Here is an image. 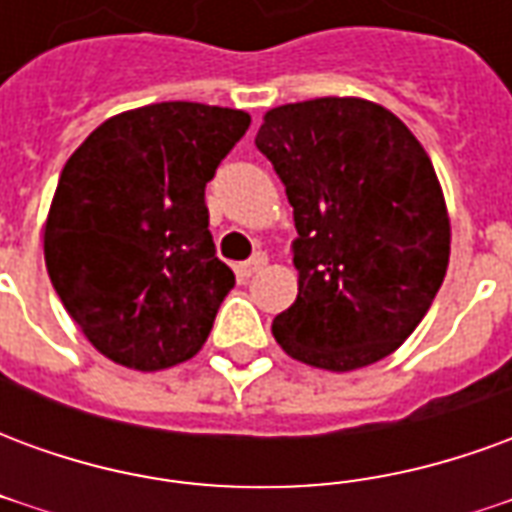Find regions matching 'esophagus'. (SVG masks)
<instances>
[{"mask_svg": "<svg viewBox=\"0 0 512 512\" xmlns=\"http://www.w3.org/2000/svg\"><path fill=\"white\" fill-rule=\"evenodd\" d=\"M266 263H268V257L263 255V252H257L255 257H252V260H246V263H238V277H255L257 271H263V268H266Z\"/></svg>", "mask_w": 512, "mask_h": 512, "instance_id": "obj_1", "label": "esophagus"}]
</instances>
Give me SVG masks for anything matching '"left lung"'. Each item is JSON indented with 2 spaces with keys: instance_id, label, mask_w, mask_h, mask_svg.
Returning <instances> with one entry per match:
<instances>
[{
  "instance_id": "obj_1",
  "label": "left lung",
  "mask_w": 512,
  "mask_h": 512,
  "mask_svg": "<svg viewBox=\"0 0 512 512\" xmlns=\"http://www.w3.org/2000/svg\"><path fill=\"white\" fill-rule=\"evenodd\" d=\"M255 145L299 233V296L274 318V340L329 373L376 365L417 329L450 266L430 156L400 117L351 95L268 109Z\"/></svg>"
}]
</instances>
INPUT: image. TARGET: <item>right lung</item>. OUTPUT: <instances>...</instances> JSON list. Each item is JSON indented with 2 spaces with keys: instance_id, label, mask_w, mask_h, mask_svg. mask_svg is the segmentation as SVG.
Listing matches in <instances>:
<instances>
[{
  "instance_id": "1",
  "label": "right lung",
  "mask_w": 512,
  "mask_h": 512,
  "mask_svg": "<svg viewBox=\"0 0 512 512\" xmlns=\"http://www.w3.org/2000/svg\"><path fill=\"white\" fill-rule=\"evenodd\" d=\"M252 117L164 101L109 117L62 167L43 227L51 285L115 365L156 373L200 351L235 274L216 257L205 183Z\"/></svg>"
}]
</instances>
